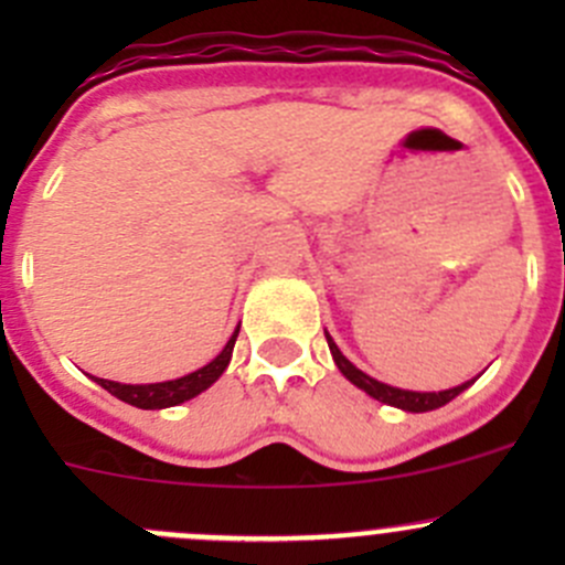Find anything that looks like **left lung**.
Here are the masks:
<instances>
[{
	"mask_svg": "<svg viewBox=\"0 0 565 565\" xmlns=\"http://www.w3.org/2000/svg\"><path fill=\"white\" fill-rule=\"evenodd\" d=\"M324 339H328L330 355H333V361H335V366H339V372L344 374V377L350 380V383L355 385V388L366 391L369 396L377 398V402L391 404V407L404 409V413H429V409H437V407H443V404L451 402V398H457L461 391H467L472 383H476V377H472V380H467V383L457 385V388H448V391H404V388H393V385H385V383H380V380L369 377V374L361 372V369H358L355 363L347 361V358L341 355L339 347H335V341L330 339L328 330H324Z\"/></svg>",
	"mask_w": 565,
	"mask_h": 565,
	"instance_id": "left-lung-1",
	"label": "left lung"
}]
</instances>
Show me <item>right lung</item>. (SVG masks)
I'll return each mask as SVG.
<instances>
[{"label": "right lung", "instance_id": "add662e5", "mask_svg": "<svg viewBox=\"0 0 565 565\" xmlns=\"http://www.w3.org/2000/svg\"><path fill=\"white\" fill-rule=\"evenodd\" d=\"M237 333H241V324L235 328V333L230 335L224 350L207 363V366L196 369V372L185 374V377L177 380H167V383H147V385H125V383H114V380H100L95 377V383L100 388H106L111 396L122 398L125 404H134L139 409H163V407H177V404L188 402V398L199 396L202 391H207L221 374L226 372L232 361V350H235Z\"/></svg>", "mask_w": 565, "mask_h": 565}]
</instances>
